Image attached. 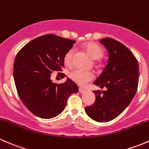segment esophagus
Returning a JSON list of instances; mask_svg holds the SVG:
<instances>
[{
  "instance_id": "1",
  "label": "esophagus",
  "mask_w": 149,
  "mask_h": 149,
  "mask_svg": "<svg viewBox=\"0 0 149 149\" xmlns=\"http://www.w3.org/2000/svg\"><path fill=\"white\" fill-rule=\"evenodd\" d=\"M79 92L80 93H85V90H83V89H82V88H79Z\"/></svg>"
}]
</instances>
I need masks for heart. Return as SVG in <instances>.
I'll return each instance as SVG.
<instances>
[{
    "mask_svg": "<svg viewBox=\"0 0 149 149\" xmlns=\"http://www.w3.org/2000/svg\"><path fill=\"white\" fill-rule=\"evenodd\" d=\"M82 49L90 55V57L94 60H98L103 56L104 49L99 44L94 42H87L82 45ZM74 49H70L64 55V63L66 66L71 67L73 65V58H74ZM70 77L75 83L79 86H85L95 77L93 72L82 71L81 70H74L70 74Z\"/></svg>",
    "mask_w": 149,
    "mask_h": 149,
    "instance_id": "b5f03b06",
    "label": "heart"
}]
</instances>
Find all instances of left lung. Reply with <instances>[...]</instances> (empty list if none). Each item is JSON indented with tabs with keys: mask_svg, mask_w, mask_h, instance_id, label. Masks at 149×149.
I'll return each mask as SVG.
<instances>
[{
	"mask_svg": "<svg viewBox=\"0 0 149 149\" xmlns=\"http://www.w3.org/2000/svg\"><path fill=\"white\" fill-rule=\"evenodd\" d=\"M100 42L108 50L109 59L94 84L107 90H94L95 102L85 110L94 120L105 123L118 117L131 103L137 91L139 67L136 56L122 43L109 37Z\"/></svg>",
	"mask_w": 149,
	"mask_h": 149,
	"instance_id": "obj_1",
	"label": "left lung"
}]
</instances>
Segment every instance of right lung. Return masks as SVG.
<instances>
[{
	"mask_svg": "<svg viewBox=\"0 0 149 149\" xmlns=\"http://www.w3.org/2000/svg\"><path fill=\"white\" fill-rule=\"evenodd\" d=\"M75 41L55 34L44 35L26 44L16 54L13 64L16 90L23 103L35 116L45 119L56 117L64 110L68 97L79 90L70 78L61 84L50 79L53 72L62 71L64 54Z\"/></svg>",
	"mask_w": 149,
	"mask_h": 149,
	"instance_id": "add662e5",
	"label": "right lung"
}]
</instances>
